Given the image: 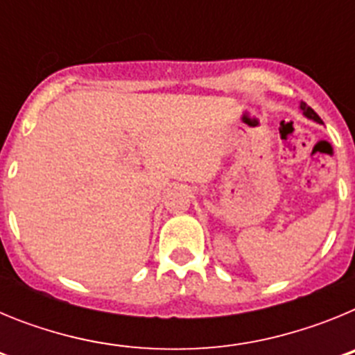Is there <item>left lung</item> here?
<instances>
[{"instance_id":"8db88e82","label":"left lung","mask_w":355,"mask_h":355,"mask_svg":"<svg viewBox=\"0 0 355 355\" xmlns=\"http://www.w3.org/2000/svg\"><path fill=\"white\" fill-rule=\"evenodd\" d=\"M300 110H302V114L306 115L307 119H311V121L318 122V124H324V122H322V119L318 117V114H316L315 110H313L311 106H307L304 101H300Z\"/></svg>"}]
</instances>
